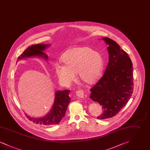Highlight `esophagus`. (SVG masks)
<instances>
[{
    "instance_id": "obj_1",
    "label": "esophagus",
    "mask_w": 150,
    "mask_h": 150,
    "mask_svg": "<svg viewBox=\"0 0 150 150\" xmlns=\"http://www.w3.org/2000/svg\"><path fill=\"white\" fill-rule=\"evenodd\" d=\"M76 95L77 97H78L80 98H83L84 97V91L82 90H80L76 92Z\"/></svg>"
}]
</instances>
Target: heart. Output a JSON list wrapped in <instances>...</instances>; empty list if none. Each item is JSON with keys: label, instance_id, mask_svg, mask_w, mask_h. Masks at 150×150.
Here are the masks:
<instances>
[{"label": "heart", "instance_id": "heart-1", "mask_svg": "<svg viewBox=\"0 0 150 150\" xmlns=\"http://www.w3.org/2000/svg\"><path fill=\"white\" fill-rule=\"evenodd\" d=\"M64 64L54 66V71L59 81L65 86L75 80L76 73L79 78L88 84H93L100 78L104 67V59L101 54L88 47H74L62 56Z\"/></svg>", "mask_w": 150, "mask_h": 150}]
</instances>
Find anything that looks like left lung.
<instances>
[{
    "label": "left lung",
    "mask_w": 150,
    "mask_h": 150,
    "mask_svg": "<svg viewBox=\"0 0 150 150\" xmlns=\"http://www.w3.org/2000/svg\"><path fill=\"white\" fill-rule=\"evenodd\" d=\"M108 45L109 61L103 76L91 90L90 98L98 102L103 120L115 116L130 100L133 91V64L128 54L108 38H102Z\"/></svg>",
    "instance_id": "1"
}]
</instances>
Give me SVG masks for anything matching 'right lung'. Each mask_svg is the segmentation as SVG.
<instances>
[{"instance_id":"obj_1","label":"right lung","mask_w":150,"mask_h":150,"mask_svg":"<svg viewBox=\"0 0 150 150\" xmlns=\"http://www.w3.org/2000/svg\"><path fill=\"white\" fill-rule=\"evenodd\" d=\"M50 46V44H38L33 45L28 47L18 57L17 62L20 60L29 58L40 57L48 60V57L44 51ZM70 91L65 89L64 91H57L55 92L54 100L50 111L44 116L39 117H33L28 116L29 120L36 124L45 125H52L58 124L65 116L67 106L70 102L69 94Z\"/></svg>"}]
</instances>
